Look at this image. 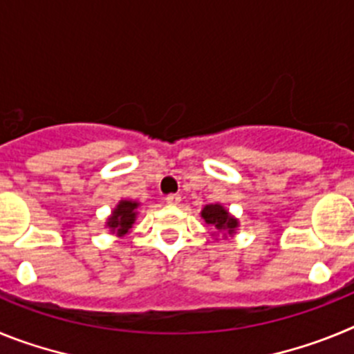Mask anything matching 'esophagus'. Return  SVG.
<instances>
[{"label": "esophagus", "mask_w": 354, "mask_h": 354, "mask_svg": "<svg viewBox=\"0 0 354 354\" xmlns=\"http://www.w3.org/2000/svg\"><path fill=\"white\" fill-rule=\"evenodd\" d=\"M167 204L179 205L180 204V195H168L167 196Z\"/></svg>", "instance_id": "34e87169"}]
</instances>
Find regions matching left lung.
Here are the masks:
<instances>
[{
	"instance_id": "left-lung-1",
	"label": "left lung",
	"mask_w": 354,
	"mask_h": 354,
	"mask_svg": "<svg viewBox=\"0 0 354 354\" xmlns=\"http://www.w3.org/2000/svg\"><path fill=\"white\" fill-rule=\"evenodd\" d=\"M200 216L204 218L205 223L211 228H214V232L211 234L212 237L218 239V236H221L223 239L227 237H234L239 228V220L236 216L230 214L227 207H223L221 204H209L205 205L202 211H200Z\"/></svg>"
}]
</instances>
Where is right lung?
I'll use <instances>...</instances> for the list:
<instances>
[{
  "label": "right lung",
  "mask_w": 354,
  "mask_h": 354,
  "mask_svg": "<svg viewBox=\"0 0 354 354\" xmlns=\"http://www.w3.org/2000/svg\"><path fill=\"white\" fill-rule=\"evenodd\" d=\"M138 207L140 202L129 198H122L115 209L111 211V214L106 218V225L109 234H117L118 237H124L126 234L131 232L134 221L138 218Z\"/></svg>",
  "instance_id": "add662e5"
}]
</instances>
